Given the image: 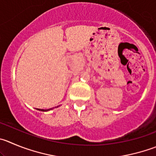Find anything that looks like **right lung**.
<instances>
[{
  "label": "right lung",
  "mask_w": 156,
  "mask_h": 156,
  "mask_svg": "<svg viewBox=\"0 0 156 156\" xmlns=\"http://www.w3.org/2000/svg\"><path fill=\"white\" fill-rule=\"evenodd\" d=\"M57 107H58V106H57ZM57 107H55V108H57ZM53 108H51V109H37V110L39 111H42V112H47V111H50L51 110V109H53Z\"/></svg>",
  "instance_id": "1"
}]
</instances>
